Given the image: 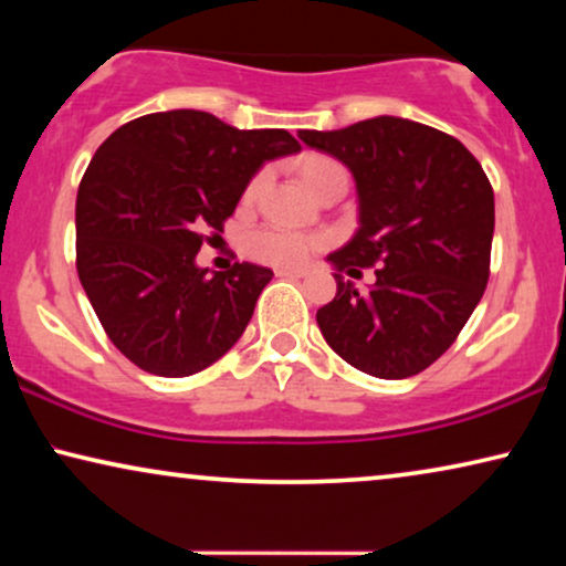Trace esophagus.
Returning <instances> with one entry per match:
<instances>
[{
    "label": "esophagus",
    "mask_w": 566,
    "mask_h": 566,
    "mask_svg": "<svg viewBox=\"0 0 566 566\" xmlns=\"http://www.w3.org/2000/svg\"><path fill=\"white\" fill-rule=\"evenodd\" d=\"M275 275L277 277H304L306 270L304 268H277Z\"/></svg>",
    "instance_id": "obj_1"
}]
</instances>
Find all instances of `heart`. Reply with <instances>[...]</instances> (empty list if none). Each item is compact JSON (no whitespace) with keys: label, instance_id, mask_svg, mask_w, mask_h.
Listing matches in <instances>:
<instances>
[{"label":"heart","instance_id":"1","mask_svg":"<svg viewBox=\"0 0 566 566\" xmlns=\"http://www.w3.org/2000/svg\"><path fill=\"white\" fill-rule=\"evenodd\" d=\"M301 177H304L306 188L316 192L322 185H327L335 177H347L345 169L337 165L335 159L327 157H308L301 165ZM262 175L254 177L250 188H247V198H254V192L260 190ZM327 244V237L322 234H308V231L296 229H283V227H262L254 229L247 237V252L254 260L268 262V265H281V268H296L312 258L314 252H319Z\"/></svg>","mask_w":566,"mask_h":566}]
</instances>
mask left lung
I'll return each mask as SVG.
<instances>
[{
	"mask_svg": "<svg viewBox=\"0 0 566 566\" xmlns=\"http://www.w3.org/2000/svg\"><path fill=\"white\" fill-rule=\"evenodd\" d=\"M298 138L343 161L358 192V231L327 254L337 293L316 312L324 339L368 376L420 374L453 345L490 277L494 192L482 165L459 138L397 115ZM374 264L366 294L338 275Z\"/></svg>",
	"mask_w": 566,
	"mask_h": 566,
	"instance_id": "1",
	"label": "left lung"
}]
</instances>
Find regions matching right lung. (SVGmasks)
<instances>
[{"label":"right lung","instance_id":"right-lung-1","mask_svg":"<svg viewBox=\"0 0 566 566\" xmlns=\"http://www.w3.org/2000/svg\"><path fill=\"white\" fill-rule=\"evenodd\" d=\"M298 151L289 130H244L203 111L142 115L105 138L76 192V273L130 363L182 378L237 345L273 270L208 273L196 254L260 167Z\"/></svg>","mask_w":566,"mask_h":566}]
</instances>
